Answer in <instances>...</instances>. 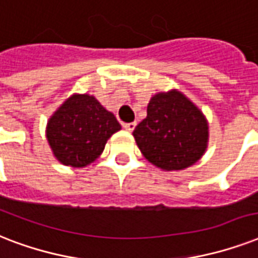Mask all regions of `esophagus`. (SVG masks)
<instances>
[{
    "label": "esophagus",
    "mask_w": 258,
    "mask_h": 258,
    "mask_svg": "<svg viewBox=\"0 0 258 258\" xmlns=\"http://www.w3.org/2000/svg\"><path fill=\"white\" fill-rule=\"evenodd\" d=\"M123 127H125V131L127 132H133L136 127V122H129V123H123Z\"/></svg>",
    "instance_id": "34e87169"
}]
</instances>
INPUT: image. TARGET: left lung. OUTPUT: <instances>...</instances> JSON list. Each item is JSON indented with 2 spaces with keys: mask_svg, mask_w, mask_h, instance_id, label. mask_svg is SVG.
I'll return each mask as SVG.
<instances>
[{
  "mask_svg": "<svg viewBox=\"0 0 258 258\" xmlns=\"http://www.w3.org/2000/svg\"><path fill=\"white\" fill-rule=\"evenodd\" d=\"M136 143L149 163L163 171H181L201 160L209 145V122L177 89L151 98L147 118L136 126Z\"/></svg>",
  "mask_w": 258,
  "mask_h": 258,
  "instance_id": "obj_1",
  "label": "left lung"
}]
</instances>
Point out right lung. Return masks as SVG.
Wrapping results in <instances>:
<instances>
[{
    "mask_svg": "<svg viewBox=\"0 0 258 258\" xmlns=\"http://www.w3.org/2000/svg\"><path fill=\"white\" fill-rule=\"evenodd\" d=\"M121 131L111 111L90 94H73L47 122L45 137L56 160L83 168L101 156L107 140Z\"/></svg>",
    "mask_w": 258,
    "mask_h": 258,
    "instance_id": "obj_1",
    "label": "right lung"
}]
</instances>
